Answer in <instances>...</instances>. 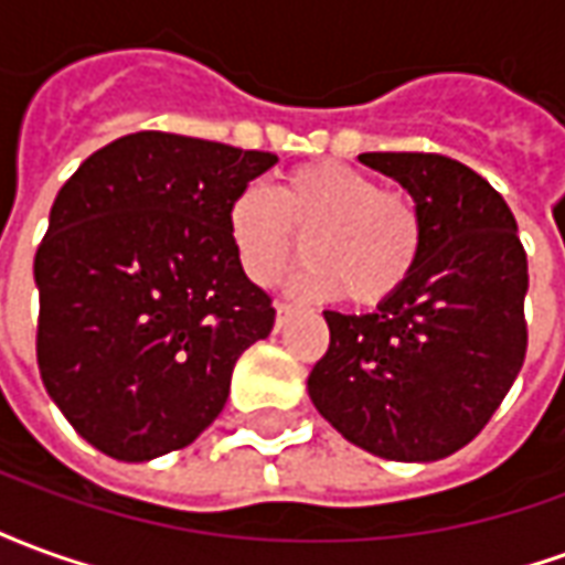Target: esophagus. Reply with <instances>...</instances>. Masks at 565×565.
Instances as JSON below:
<instances>
[{"label": "esophagus", "instance_id": "obj_1", "mask_svg": "<svg viewBox=\"0 0 565 565\" xmlns=\"http://www.w3.org/2000/svg\"><path fill=\"white\" fill-rule=\"evenodd\" d=\"M275 311H278V318H275V327L281 330L284 320H287V318H290V315H294L296 306H294V302H287V299H278V302H275Z\"/></svg>", "mask_w": 565, "mask_h": 565}]
</instances>
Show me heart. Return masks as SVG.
Returning a JSON list of instances; mask_svg holds the SVG:
<instances>
[{
	"label": "heart",
	"instance_id": "b5f03b06",
	"mask_svg": "<svg viewBox=\"0 0 565 565\" xmlns=\"http://www.w3.org/2000/svg\"><path fill=\"white\" fill-rule=\"evenodd\" d=\"M226 238L259 287L278 281L306 242L308 263L294 278L296 290L379 306L417 269L424 217L415 196L381 186L354 166L306 162L284 172L271 193L257 184L238 190L226 205Z\"/></svg>",
	"mask_w": 565,
	"mask_h": 565
}]
</instances>
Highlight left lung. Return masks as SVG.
Returning a JSON list of instances; mask_svg holds the SVG:
<instances>
[{
    "label": "left lung",
    "instance_id": "obj_1",
    "mask_svg": "<svg viewBox=\"0 0 565 565\" xmlns=\"http://www.w3.org/2000/svg\"><path fill=\"white\" fill-rule=\"evenodd\" d=\"M415 196L424 250L372 315L323 311L330 348L308 393L348 441L399 462L469 445L526 356V250L484 178L441 153H360Z\"/></svg>",
    "mask_w": 565,
    "mask_h": 565
}]
</instances>
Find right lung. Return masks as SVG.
I'll return each instance as SVG.
<instances>
[{
  "label": "right lung",
  "instance_id": "1",
  "mask_svg": "<svg viewBox=\"0 0 565 565\" xmlns=\"http://www.w3.org/2000/svg\"><path fill=\"white\" fill-rule=\"evenodd\" d=\"M275 162L148 129L90 153L56 193L35 250V356L93 448L153 460L223 412L235 360L275 323L226 238V205Z\"/></svg>",
  "mask_w": 565,
  "mask_h": 565
}]
</instances>
